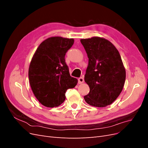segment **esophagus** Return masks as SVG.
Listing matches in <instances>:
<instances>
[{
	"label": "esophagus",
	"mask_w": 148,
	"mask_h": 148,
	"mask_svg": "<svg viewBox=\"0 0 148 148\" xmlns=\"http://www.w3.org/2000/svg\"><path fill=\"white\" fill-rule=\"evenodd\" d=\"M83 83H84V78H83L81 77V78H78V83L79 84H82Z\"/></svg>",
	"instance_id": "34e87169"
}]
</instances>
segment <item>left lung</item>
Here are the masks:
<instances>
[{
    "instance_id": "1",
    "label": "left lung",
    "mask_w": 148,
    "mask_h": 148,
    "mask_svg": "<svg viewBox=\"0 0 148 148\" xmlns=\"http://www.w3.org/2000/svg\"><path fill=\"white\" fill-rule=\"evenodd\" d=\"M80 41L89 59L84 82L90 91L84 99L92 106L110 105L122 92L126 78L120 53L114 44L105 38L92 37Z\"/></svg>"
}]
</instances>
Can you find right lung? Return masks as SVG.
Returning <instances> with one entry per match:
<instances>
[{"label":"right lung","instance_id":"right-lung-1","mask_svg":"<svg viewBox=\"0 0 148 148\" xmlns=\"http://www.w3.org/2000/svg\"><path fill=\"white\" fill-rule=\"evenodd\" d=\"M73 43L71 38L51 37L42 42L34 53L28 70L29 83L35 97L44 106H59L65 99L67 89L77 84L65 60Z\"/></svg>","mask_w":148,"mask_h":148}]
</instances>
